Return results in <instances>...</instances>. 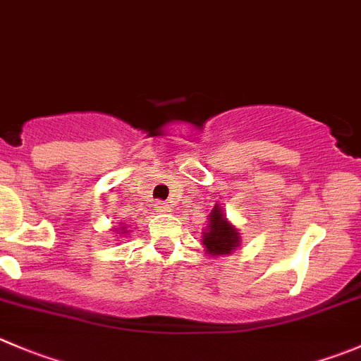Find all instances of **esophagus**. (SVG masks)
Segmentation results:
<instances>
[{"mask_svg":"<svg viewBox=\"0 0 361 361\" xmlns=\"http://www.w3.org/2000/svg\"><path fill=\"white\" fill-rule=\"evenodd\" d=\"M155 209L159 213H169L171 212V204H167V202H164V201H157L155 202Z\"/></svg>","mask_w":361,"mask_h":361,"instance_id":"1","label":"esophagus"}]
</instances>
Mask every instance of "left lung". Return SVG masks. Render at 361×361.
Masks as SVG:
<instances>
[{
	"instance_id": "left-lung-1",
	"label": "left lung",
	"mask_w": 361,
	"mask_h": 361,
	"mask_svg": "<svg viewBox=\"0 0 361 361\" xmlns=\"http://www.w3.org/2000/svg\"><path fill=\"white\" fill-rule=\"evenodd\" d=\"M208 227L209 231L204 233L202 245L206 247V252H209L212 255L231 254L234 247H238V243H240V236H238L236 229L227 222L219 206H215V209L209 215Z\"/></svg>"
}]
</instances>
